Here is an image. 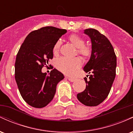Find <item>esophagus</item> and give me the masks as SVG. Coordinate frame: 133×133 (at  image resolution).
<instances>
[{
    "mask_svg": "<svg viewBox=\"0 0 133 133\" xmlns=\"http://www.w3.org/2000/svg\"><path fill=\"white\" fill-rule=\"evenodd\" d=\"M68 79L69 81H71V82H74V81H76V79H74V78H72V77H68Z\"/></svg>",
    "mask_w": 133,
    "mask_h": 133,
    "instance_id": "esophagus-1",
    "label": "esophagus"
}]
</instances>
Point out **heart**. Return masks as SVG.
Returning a JSON list of instances; mask_svg holds the SVG:
<instances>
[{
    "instance_id": "obj_1",
    "label": "heart",
    "mask_w": 133,
    "mask_h": 133,
    "mask_svg": "<svg viewBox=\"0 0 133 133\" xmlns=\"http://www.w3.org/2000/svg\"><path fill=\"white\" fill-rule=\"evenodd\" d=\"M69 41L77 48V54L84 60H87L91 57L92 49L91 47L85 45V41L83 38L77 34H72L69 37ZM61 42L56 41L52 48L54 56H57L60 50ZM81 66V61L78 57L69 59L66 57L59 58L56 61V67L58 70L68 75H72L77 69Z\"/></svg>"
}]
</instances>
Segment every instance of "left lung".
<instances>
[{"instance_id": "left-lung-1", "label": "left lung", "mask_w": 133, "mask_h": 133, "mask_svg": "<svg viewBox=\"0 0 133 133\" xmlns=\"http://www.w3.org/2000/svg\"><path fill=\"white\" fill-rule=\"evenodd\" d=\"M84 31L91 39L92 53L83 69L86 73L92 74L88 80L84 78L86 89L77 94V97L87 106H96L105 100L110 92L116 76V56L106 36L94 29Z\"/></svg>"}]
</instances>
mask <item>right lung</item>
I'll use <instances>...</instances> for the list:
<instances>
[{
	"mask_svg": "<svg viewBox=\"0 0 133 133\" xmlns=\"http://www.w3.org/2000/svg\"><path fill=\"white\" fill-rule=\"evenodd\" d=\"M66 32L65 29L51 26L34 30L29 34L17 54L16 81L22 98L34 108L46 106L54 98L58 82L64 77L56 69L47 75L42 68L53 58L54 44Z\"/></svg>",
	"mask_w": 133,
	"mask_h": 133,
	"instance_id": "add662e5",
	"label": "right lung"
}]
</instances>
